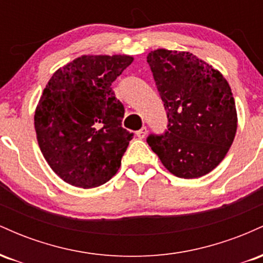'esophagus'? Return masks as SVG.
Listing matches in <instances>:
<instances>
[{
	"label": "esophagus",
	"instance_id": "1",
	"mask_svg": "<svg viewBox=\"0 0 263 263\" xmlns=\"http://www.w3.org/2000/svg\"><path fill=\"white\" fill-rule=\"evenodd\" d=\"M136 135H137L138 138H144L147 135V128L146 127H142L141 129H138L137 132H136Z\"/></svg>",
	"mask_w": 263,
	"mask_h": 263
}]
</instances>
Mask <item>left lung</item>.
I'll return each instance as SVG.
<instances>
[{
	"instance_id": "8db88e82",
	"label": "left lung",
	"mask_w": 263,
	"mask_h": 263,
	"mask_svg": "<svg viewBox=\"0 0 263 263\" xmlns=\"http://www.w3.org/2000/svg\"><path fill=\"white\" fill-rule=\"evenodd\" d=\"M147 63L167 111L168 129L149 147L176 177L208 174L230 149L237 129L231 87L219 70L189 52L156 49Z\"/></svg>"
}]
</instances>
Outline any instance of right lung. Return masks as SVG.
I'll list each match as a JSON object with an SVG mask.
<instances>
[{
	"label": "right lung",
	"instance_id": "add662e5",
	"mask_svg": "<svg viewBox=\"0 0 263 263\" xmlns=\"http://www.w3.org/2000/svg\"><path fill=\"white\" fill-rule=\"evenodd\" d=\"M131 55H81L59 68L34 112L37 141L57 176L78 188H95L119 171L132 134L122 127L123 105L111 84Z\"/></svg>",
	"mask_w": 263,
	"mask_h": 263
}]
</instances>
